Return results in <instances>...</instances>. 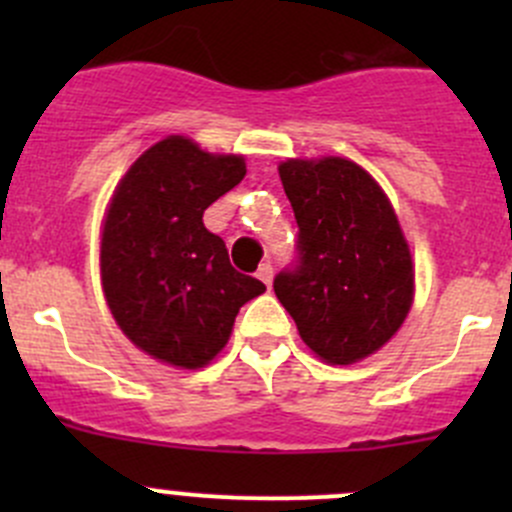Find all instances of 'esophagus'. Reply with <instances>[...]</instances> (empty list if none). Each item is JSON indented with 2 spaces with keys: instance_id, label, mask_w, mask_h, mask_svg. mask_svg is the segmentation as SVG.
<instances>
[{
  "instance_id": "1",
  "label": "esophagus",
  "mask_w": 512,
  "mask_h": 512,
  "mask_svg": "<svg viewBox=\"0 0 512 512\" xmlns=\"http://www.w3.org/2000/svg\"><path fill=\"white\" fill-rule=\"evenodd\" d=\"M272 275H275V270H272V265H270V262H262V265H260V270H257V277H260V280L265 282L267 289L272 287Z\"/></svg>"
}]
</instances>
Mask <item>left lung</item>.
Returning a JSON list of instances; mask_svg holds the SVG:
<instances>
[{
    "instance_id": "left-lung-1",
    "label": "left lung",
    "mask_w": 512,
    "mask_h": 512,
    "mask_svg": "<svg viewBox=\"0 0 512 512\" xmlns=\"http://www.w3.org/2000/svg\"><path fill=\"white\" fill-rule=\"evenodd\" d=\"M280 178L299 235L297 262L275 277V294L319 359L354 364L409 314V242L384 190L354 160L292 158Z\"/></svg>"
}]
</instances>
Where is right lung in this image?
Wrapping results in <instances>:
<instances>
[{
    "instance_id": "1",
    "label": "right lung",
    "mask_w": 512,
    "mask_h": 512,
    "mask_svg": "<svg viewBox=\"0 0 512 512\" xmlns=\"http://www.w3.org/2000/svg\"><path fill=\"white\" fill-rule=\"evenodd\" d=\"M245 158L185 136L148 148L116 185L101 232V282L121 332L153 359L200 369L265 285L230 265L203 213L245 178Z\"/></svg>"
}]
</instances>
